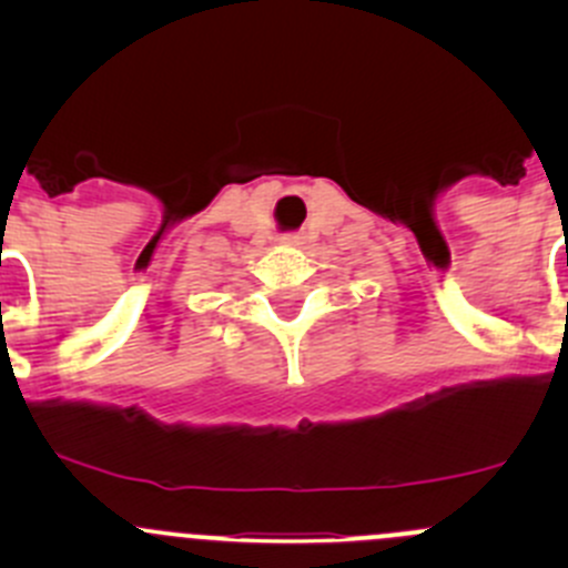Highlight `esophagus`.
<instances>
[{
	"label": "esophagus",
	"instance_id": "34e87169",
	"mask_svg": "<svg viewBox=\"0 0 568 568\" xmlns=\"http://www.w3.org/2000/svg\"><path fill=\"white\" fill-rule=\"evenodd\" d=\"M280 244H288V247H296V244H302V236H300V233H285V236H280Z\"/></svg>",
	"mask_w": 568,
	"mask_h": 568
}]
</instances>
